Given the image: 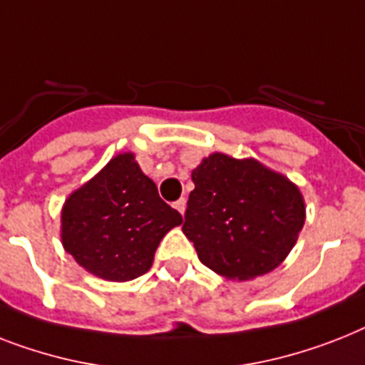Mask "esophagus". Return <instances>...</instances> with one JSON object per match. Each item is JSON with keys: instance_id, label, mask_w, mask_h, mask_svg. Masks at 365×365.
I'll list each match as a JSON object with an SVG mask.
<instances>
[{"instance_id": "esophagus-1", "label": "esophagus", "mask_w": 365, "mask_h": 365, "mask_svg": "<svg viewBox=\"0 0 365 365\" xmlns=\"http://www.w3.org/2000/svg\"><path fill=\"white\" fill-rule=\"evenodd\" d=\"M185 206H187V202H185V198H180V200H176V202H174V208L178 210V212L182 213H185Z\"/></svg>"}]
</instances>
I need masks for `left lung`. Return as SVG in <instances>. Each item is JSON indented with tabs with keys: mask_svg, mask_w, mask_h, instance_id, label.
I'll return each mask as SVG.
<instances>
[{
	"mask_svg": "<svg viewBox=\"0 0 365 365\" xmlns=\"http://www.w3.org/2000/svg\"><path fill=\"white\" fill-rule=\"evenodd\" d=\"M183 234L227 279H253L287 259L306 221L300 189L257 159L212 153L191 173Z\"/></svg>",
	"mask_w": 365,
	"mask_h": 365,
	"instance_id": "8db88e82",
	"label": "left lung"
}]
</instances>
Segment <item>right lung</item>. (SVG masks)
<instances>
[{
  "label": "right lung",
  "instance_id": "1",
  "mask_svg": "<svg viewBox=\"0 0 365 365\" xmlns=\"http://www.w3.org/2000/svg\"><path fill=\"white\" fill-rule=\"evenodd\" d=\"M182 215L157 192L133 153H120L71 192L61 210V244L90 274L131 281L152 268L163 236Z\"/></svg>",
  "mask_w": 365,
  "mask_h": 365
}]
</instances>
